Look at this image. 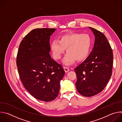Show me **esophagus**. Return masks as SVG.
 Listing matches in <instances>:
<instances>
[{
  "mask_svg": "<svg viewBox=\"0 0 122 122\" xmlns=\"http://www.w3.org/2000/svg\"><path fill=\"white\" fill-rule=\"evenodd\" d=\"M64 71L66 72H67L69 71V68L67 67H64Z\"/></svg>",
  "mask_w": 122,
  "mask_h": 122,
  "instance_id": "obj_1",
  "label": "esophagus"
}]
</instances>
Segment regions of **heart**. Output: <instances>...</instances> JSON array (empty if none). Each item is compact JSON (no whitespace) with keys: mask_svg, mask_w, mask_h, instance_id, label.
Returning a JSON list of instances; mask_svg holds the SVG:
<instances>
[{"mask_svg":"<svg viewBox=\"0 0 122 122\" xmlns=\"http://www.w3.org/2000/svg\"><path fill=\"white\" fill-rule=\"evenodd\" d=\"M92 39L87 34L71 33L61 36L59 41L54 40L51 44V50L54 58L59 60L65 53L67 54L63 60L65 65L73 64L85 60L89 54Z\"/></svg>","mask_w":122,"mask_h":122,"instance_id":"obj_1","label":"heart"}]
</instances>
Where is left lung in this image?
<instances>
[{
	"label": "left lung",
	"instance_id": "8db88e82",
	"mask_svg": "<svg viewBox=\"0 0 122 122\" xmlns=\"http://www.w3.org/2000/svg\"><path fill=\"white\" fill-rule=\"evenodd\" d=\"M89 28L95 37L93 49L87 58L74 69L77 91L87 97L99 93L105 87L112 76L113 57L105 36L95 28Z\"/></svg>",
	"mask_w": 122,
	"mask_h": 122
}]
</instances>
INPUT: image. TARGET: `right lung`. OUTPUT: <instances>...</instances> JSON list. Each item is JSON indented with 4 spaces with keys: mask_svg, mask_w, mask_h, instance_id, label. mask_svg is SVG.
Here are the masks:
<instances>
[{
    "mask_svg": "<svg viewBox=\"0 0 122 122\" xmlns=\"http://www.w3.org/2000/svg\"><path fill=\"white\" fill-rule=\"evenodd\" d=\"M56 30H31L21 41L17 56L18 73L25 88L35 98L45 102L58 96L65 72L50 54V36Z\"/></svg>",
    "mask_w": 122,
    "mask_h": 122,
    "instance_id": "1",
    "label": "right lung"
}]
</instances>
